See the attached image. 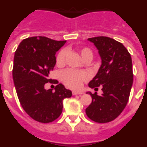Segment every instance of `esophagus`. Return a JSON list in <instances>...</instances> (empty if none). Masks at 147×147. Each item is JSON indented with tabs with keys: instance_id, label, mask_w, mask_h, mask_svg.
<instances>
[{
	"instance_id": "esophagus-1",
	"label": "esophagus",
	"mask_w": 147,
	"mask_h": 147,
	"mask_svg": "<svg viewBox=\"0 0 147 147\" xmlns=\"http://www.w3.org/2000/svg\"><path fill=\"white\" fill-rule=\"evenodd\" d=\"M83 93L81 91H72V94L73 95H81Z\"/></svg>"
}]
</instances>
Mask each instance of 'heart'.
Returning a JSON list of instances; mask_svg holds the SVG:
<instances>
[{"mask_svg":"<svg viewBox=\"0 0 147 147\" xmlns=\"http://www.w3.org/2000/svg\"><path fill=\"white\" fill-rule=\"evenodd\" d=\"M80 55L84 60L92 58V52L90 49L84 48L79 50ZM66 50H61L57 56L56 63L58 66H63L65 63ZM88 78L87 72L74 69H67L60 75V79L66 87L71 89H77L81 86V82Z\"/></svg>","mask_w":147,"mask_h":147,"instance_id":"1","label":"heart"}]
</instances>
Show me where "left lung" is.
Here are the masks:
<instances>
[{
	"mask_svg": "<svg viewBox=\"0 0 147 147\" xmlns=\"http://www.w3.org/2000/svg\"><path fill=\"white\" fill-rule=\"evenodd\" d=\"M94 44L101 58L98 72L89 87L103 92L92 94L91 104L86 108L87 117L99 123H108L117 117L126 106L133 84L132 61L125 46L107 36L89 38Z\"/></svg>",
	"mask_w": 147,
	"mask_h": 147,
	"instance_id": "8db88e82",
	"label": "left lung"
}]
</instances>
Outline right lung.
I'll use <instances>...</instances> for the list:
<instances>
[{
  "instance_id": "right-lung-1",
  "label": "right lung",
  "mask_w": 147,
  "mask_h": 147,
  "mask_svg": "<svg viewBox=\"0 0 147 147\" xmlns=\"http://www.w3.org/2000/svg\"><path fill=\"white\" fill-rule=\"evenodd\" d=\"M66 41H56L45 36L27 38L15 52L13 78L18 98L23 109L36 121L48 123L60 117L63 101L71 96V91L59 84L45 90L49 73L56 64L57 51Z\"/></svg>"
}]
</instances>
